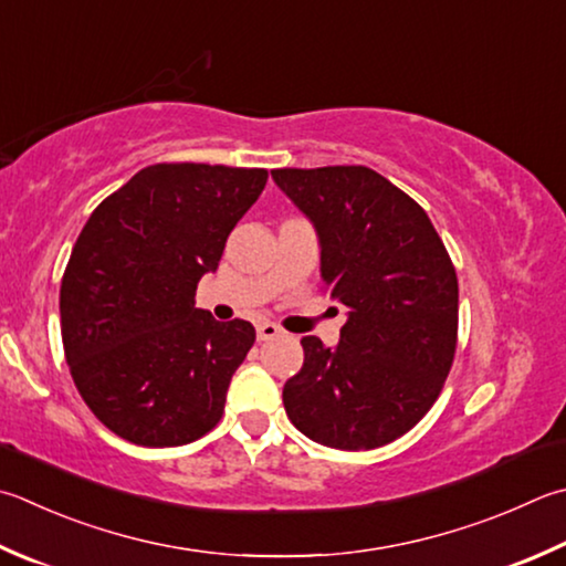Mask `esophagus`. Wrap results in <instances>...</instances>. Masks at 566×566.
I'll use <instances>...</instances> for the list:
<instances>
[{
  "mask_svg": "<svg viewBox=\"0 0 566 566\" xmlns=\"http://www.w3.org/2000/svg\"><path fill=\"white\" fill-rule=\"evenodd\" d=\"M281 335V327L273 325V323H261L255 327V337H259V343H269V339L279 337Z\"/></svg>",
  "mask_w": 566,
  "mask_h": 566,
  "instance_id": "1",
  "label": "esophagus"
}]
</instances>
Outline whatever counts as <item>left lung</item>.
Instances as JSON below:
<instances>
[{
  "label": "left lung",
  "instance_id": "obj_1",
  "mask_svg": "<svg viewBox=\"0 0 566 566\" xmlns=\"http://www.w3.org/2000/svg\"><path fill=\"white\" fill-rule=\"evenodd\" d=\"M313 221L319 275L347 307L337 347L303 337V367L285 381L287 419L339 451L397 441L433 407L458 339V279L416 201L361 165L273 169Z\"/></svg>",
  "mask_w": 566,
  "mask_h": 566
}]
</instances>
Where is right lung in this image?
<instances>
[{"label":"right lung","mask_w":566,"mask_h":566,"mask_svg":"<svg viewBox=\"0 0 566 566\" xmlns=\"http://www.w3.org/2000/svg\"><path fill=\"white\" fill-rule=\"evenodd\" d=\"M265 169L163 163L85 221L61 281V337L83 401L120 439L165 449L219 423L233 371L255 343L247 319L195 307Z\"/></svg>","instance_id":"right-lung-1"}]
</instances>
